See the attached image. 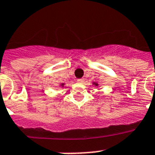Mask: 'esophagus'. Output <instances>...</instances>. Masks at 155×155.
I'll return each mask as SVG.
<instances>
[{"instance_id": "obj_1", "label": "esophagus", "mask_w": 155, "mask_h": 155, "mask_svg": "<svg viewBox=\"0 0 155 155\" xmlns=\"http://www.w3.org/2000/svg\"><path fill=\"white\" fill-rule=\"evenodd\" d=\"M77 82L78 83H80V84H83V83L84 82V80H83V79H79V80H77Z\"/></svg>"}]
</instances>
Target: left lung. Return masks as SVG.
Returning a JSON list of instances; mask_svg holds the SVG:
<instances>
[{
  "label": "left lung",
  "instance_id": "1",
  "mask_svg": "<svg viewBox=\"0 0 155 155\" xmlns=\"http://www.w3.org/2000/svg\"><path fill=\"white\" fill-rule=\"evenodd\" d=\"M93 84L94 86H96V87H97V86H98V84H97V83H95V82H94V83H93Z\"/></svg>",
  "mask_w": 155,
  "mask_h": 155
}]
</instances>
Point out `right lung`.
<instances>
[{"label":"right lung","instance_id":"right-lung-1","mask_svg":"<svg viewBox=\"0 0 155 155\" xmlns=\"http://www.w3.org/2000/svg\"><path fill=\"white\" fill-rule=\"evenodd\" d=\"M61 86L62 87H64V84H61Z\"/></svg>","mask_w":155,"mask_h":155}]
</instances>
